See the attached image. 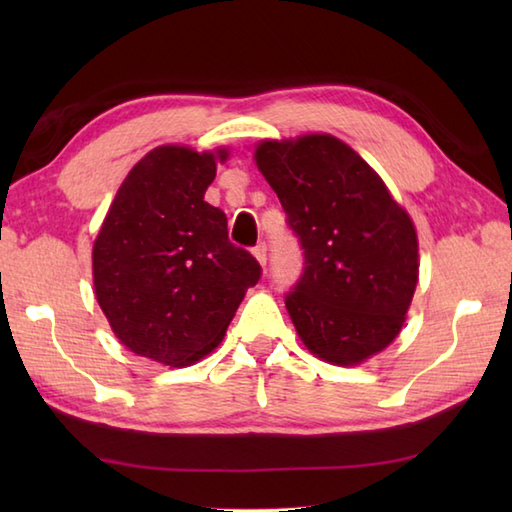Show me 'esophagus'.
<instances>
[{"label": "esophagus", "mask_w": 512, "mask_h": 512, "mask_svg": "<svg viewBox=\"0 0 512 512\" xmlns=\"http://www.w3.org/2000/svg\"><path fill=\"white\" fill-rule=\"evenodd\" d=\"M253 255L257 257L259 264L266 266V259H268V255H266V242H257V244L253 246Z\"/></svg>", "instance_id": "1"}]
</instances>
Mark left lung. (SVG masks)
<instances>
[{"label":"left lung","instance_id":"obj_1","mask_svg":"<svg viewBox=\"0 0 512 512\" xmlns=\"http://www.w3.org/2000/svg\"><path fill=\"white\" fill-rule=\"evenodd\" d=\"M255 160L303 250V273L286 295L301 341L336 365L385 350L418 284V237L405 209L328 134L266 140Z\"/></svg>","mask_w":512,"mask_h":512}]
</instances>
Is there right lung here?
I'll return each mask as SVG.
<instances>
[{"instance_id":"right-lung-1","label":"right lung","mask_w":512,"mask_h":512,"mask_svg":"<svg viewBox=\"0 0 512 512\" xmlns=\"http://www.w3.org/2000/svg\"><path fill=\"white\" fill-rule=\"evenodd\" d=\"M213 178V154L149 151L127 173L92 250L96 301L118 341L171 367L217 347L262 277L257 259L228 239L224 211L204 202Z\"/></svg>"}]
</instances>
